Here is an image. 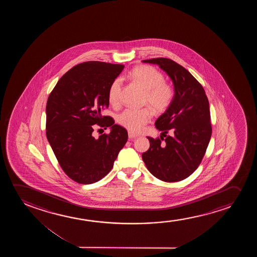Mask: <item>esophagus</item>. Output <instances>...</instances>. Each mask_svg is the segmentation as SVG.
<instances>
[{"mask_svg":"<svg viewBox=\"0 0 257 257\" xmlns=\"http://www.w3.org/2000/svg\"><path fill=\"white\" fill-rule=\"evenodd\" d=\"M138 136H139V135L134 134V133H132V132H129V133H128V137H129L130 140H134L135 138H137Z\"/></svg>","mask_w":257,"mask_h":257,"instance_id":"1","label":"esophagus"}]
</instances>
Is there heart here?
<instances>
[{
  "label": "heart",
  "mask_w": 257,
  "mask_h": 257,
  "mask_svg": "<svg viewBox=\"0 0 257 257\" xmlns=\"http://www.w3.org/2000/svg\"><path fill=\"white\" fill-rule=\"evenodd\" d=\"M130 77L146 90L145 102L156 112H163L169 108L173 98L174 89L164 81L163 74L151 66H139L131 71ZM122 80L116 78L109 86L108 98L111 104L119 101ZM153 110L150 108L126 109L117 116V123L133 133H140L151 120Z\"/></svg>",
  "instance_id": "heart-1"
}]
</instances>
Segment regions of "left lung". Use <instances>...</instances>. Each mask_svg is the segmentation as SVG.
I'll return each mask as SVG.
<instances>
[{
    "label": "left lung",
    "mask_w": 257,
    "mask_h": 257,
    "mask_svg": "<svg viewBox=\"0 0 257 257\" xmlns=\"http://www.w3.org/2000/svg\"><path fill=\"white\" fill-rule=\"evenodd\" d=\"M142 62L158 65L171 79L175 93L170 106L155 121L162 131L161 139L148 137L150 147L142 159L156 178L179 182L197 169L211 140L207 96L193 75L172 60L157 58ZM169 130L172 135L167 136Z\"/></svg>",
    "instance_id": "left-lung-1"
}]
</instances>
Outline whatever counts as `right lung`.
Listing matches in <instances>:
<instances>
[{
	"label": "right lung",
	"instance_id": "obj_1",
	"mask_svg": "<svg viewBox=\"0 0 257 257\" xmlns=\"http://www.w3.org/2000/svg\"><path fill=\"white\" fill-rule=\"evenodd\" d=\"M124 66L101 61L78 64L57 82L46 103V137L64 172L76 183L98 182L112 169L128 139L127 131L102 116L109 86ZM109 135H91L93 124Z\"/></svg>",
	"mask_w": 257,
	"mask_h": 257
}]
</instances>
